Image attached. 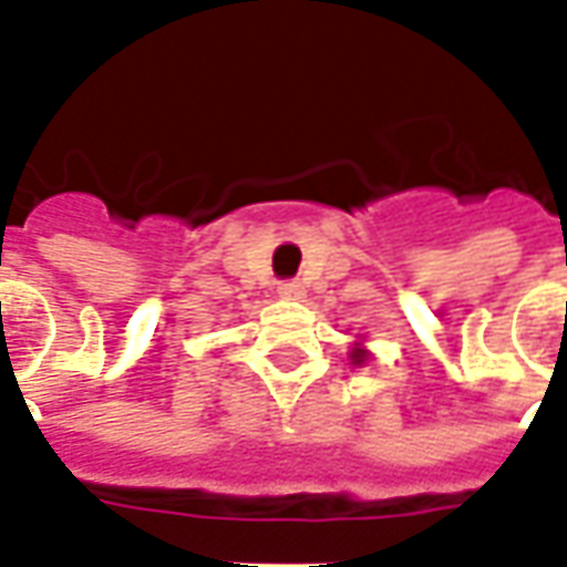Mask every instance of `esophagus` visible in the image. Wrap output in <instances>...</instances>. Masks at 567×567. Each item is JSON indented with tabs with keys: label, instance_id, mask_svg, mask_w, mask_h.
<instances>
[{
	"label": "esophagus",
	"instance_id": "34e87169",
	"mask_svg": "<svg viewBox=\"0 0 567 567\" xmlns=\"http://www.w3.org/2000/svg\"><path fill=\"white\" fill-rule=\"evenodd\" d=\"M279 297L297 300V297H303V285L295 282V279H285V282H279Z\"/></svg>",
	"mask_w": 567,
	"mask_h": 567
}]
</instances>
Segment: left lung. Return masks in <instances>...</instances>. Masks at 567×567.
<instances>
[{
	"label": "left lung",
	"instance_id": "1",
	"mask_svg": "<svg viewBox=\"0 0 567 567\" xmlns=\"http://www.w3.org/2000/svg\"><path fill=\"white\" fill-rule=\"evenodd\" d=\"M352 362H365V350L352 352Z\"/></svg>",
	"mask_w": 567,
	"mask_h": 567
}]
</instances>
